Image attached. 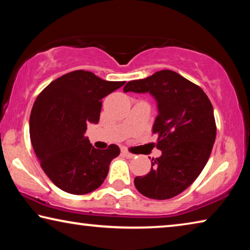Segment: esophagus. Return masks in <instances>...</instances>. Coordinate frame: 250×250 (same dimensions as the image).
Instances as JSON below:
<instances>
[{"label":"esophagus","mask_w":250,"mask_h":250,"mask_svg":"<svg viewBox=\"0 0 250 250\" xmlns=\"http://www.w3.org/2000/svg\"><path fill=\"white\" fill-rule=\"evenodd\" d=\"M122 153H124L126 156V158H129V159H132V158H134V156H135V154L131 153V152H129L128 150H122Z\"/></svg>","instance_id":"34e87169"}]
</instances>
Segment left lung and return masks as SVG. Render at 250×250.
<instances>
[{"mask_svg":"<svg viewBox=\"0 0 250 250\" xmlns=\"http://www.w3.org/2000/svg\"><path fill=\"white\" fill-rule=\"evenodd\" d=\"M124 91L150 92L159 108L153 133L162 155L152 159L146 175L135 177V188L153 200L179 195L201 174L213 149L216 122L210 100L200 86L168 69L129 82Z\"/></svg>","mask_w":250,"mask_h":250,"instance_id":"1","label":"left lung"}]
</instances>
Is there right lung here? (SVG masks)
Here are the masks:
<instances>
[{
	"instance_id": "add662e5",
	"label": "right lung",
	"mask_w": 250,
	"mask_h": 250,
	"mask_svg": "<svg viewBox=\"0 0 250 250\" xmlns=\"http://www.w3.org/2000/svg\"><path fill=\"white\" fill-rule=\"evenodd\" d=\"M125 83L75 70L55 79L36 98L29 117L31 142L46 175L62 191L83 195L107 177L119 146L98 150L84 133L89 122L98 124L104 97Z\"/></svg>"
}]
</instances>
